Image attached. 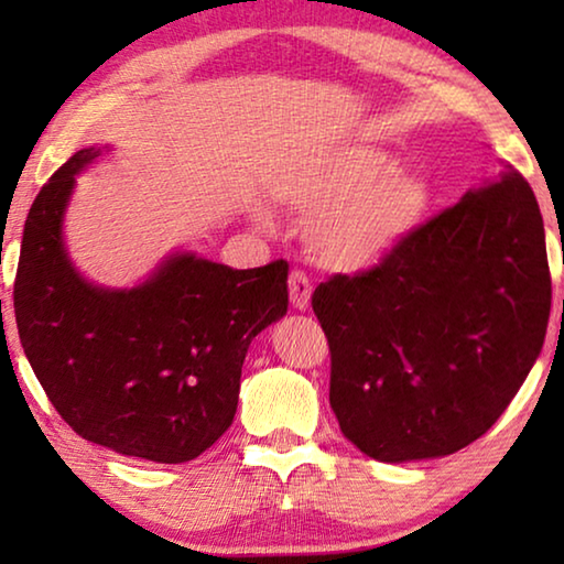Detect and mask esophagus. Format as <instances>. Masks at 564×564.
I'll use <instances>...</instances> for the list:
<instances>
[{"mask_svg": "<svg viewBox=\"0 0 564 564\" xmlns=\"http://www.w3.org/2000/svg\"><path fill=\"white\" fill-rule=\"evenodd\" d=\"M289 293H291V303L295 311H308L311 308V281L305 279V273L293 271L289 279Z\"/></svg>", "mask_w": 564, "mask_h": 564, "instance_id": "34e87169", "label": "esophagus"}]
</instances>
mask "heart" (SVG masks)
<instances>
[{
  "label": "heart",
  "mask_w": 564,
  "mask_h": 564,
  "mask_svg": "<svg viewBox=\"0 0 564 564\" xmlns=\"http://www.w3.org/2000/svg\"><path fill=\"white\" fill-rule=\"evenodd\" d=\"M271 194L293 212L311 214L305 224L308 253L343 273L388 261L417 231L433 204V188L423 174L390 164L386 151L370 144L321 151L285 169Z\"/></svg>",
  "instance_id": "b5f03b06"
}]
</instances>
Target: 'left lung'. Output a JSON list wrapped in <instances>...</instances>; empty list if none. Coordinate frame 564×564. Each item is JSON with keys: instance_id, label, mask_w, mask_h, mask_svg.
<instances>
[{"instance_id": "left-lung-1", "label": "left lung", "mask_w": 564, "mask_h": 564, "mask_svg": "<svg viewBox=\"0 0 564 564\" xmlns=\"http://www.w3.org/2000/svg\"><path fill=\"white\" fill-rule=\"evenodd\" d=\"M550 301L538 198L505 164L373 271L313 293L340 433L380 463L463 451L528 378Z\"/></svg>"}]
</instances>
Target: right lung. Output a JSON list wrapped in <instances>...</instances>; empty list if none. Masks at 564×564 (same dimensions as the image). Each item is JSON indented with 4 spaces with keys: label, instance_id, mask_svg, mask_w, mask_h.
I'll return each instance as SVG.
<instances>
[{
    "label": "right lung",
    "instance_id": "add662e5",
    "mask_svg": "<svg viewBox=\"0 0 564 564\" xmlns=\"http://www.w3.org/2000/svg\"><path fill=\"white\" fill-rule=\"evenodd\" d=\"M109 151H76L34 198L14 281L19 338L84 441L188 463L234 423L248 346L289 311V263L238 271L178 248L137 285L89 281L72 261L64 218L76 176Z\"/></svg>",
    "mask_w": 564,
    "mask_h": 564
}]
</instances>
